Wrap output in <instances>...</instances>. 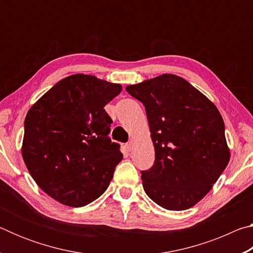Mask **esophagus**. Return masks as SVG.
Listing matches in <instances>:
<instances>
[{"mask_svg": "<svg viewBox=\"0 0 253 253\" xmlns=\"http://www.w3.org/2000/svg\"><path fill=\"white\" fill-rule=\"evenodd\" d=\"M126 148H127V151H131V148H132V142H128L127 144H126Z\"/></svg>", "mask_w": 253, "mask_h": 253, "instance_id": "1", "label": "esophagus"}]
</instances>
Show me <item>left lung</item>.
<instances>
[{"label": "left lung", "mask_w": 253, "mask_h": 253, "mask_svg": "<svg viewBox=\"0 0 253 253\" xmlns=\"http://www.w3.org/2000/svg\"><path fill=\"white\" fill-rule=\"evenodd\" d=\"M145 106L155 161L142 170L149 199L172 211L192 208L230 161L224 123L215 106L185 79L162 75L126 87Z\"/></svg>", "instance_id": "obj_1"}]
</instances>
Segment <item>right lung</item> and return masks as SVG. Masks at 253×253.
I'll return each instance as SVG.
<instances>
[{
	"label": "right lung",
	"mask_w": 253,
	"mask_h": 253,
	"mask_svg": "<svg viewBox=\"0 0 253 253\" xmlns=\"http://www.w3.org/2000/svg\"><path fill=\"white\" fill-rule=\"evenodd\" d=\"M121 91V84L77 74L28 111L23 160L41 190L58 202L84 207L109 186L123 154L109 138L113 119L104 107Z\"/></svg>",
	"instance_id": "obj_1"
}]
</instances>
